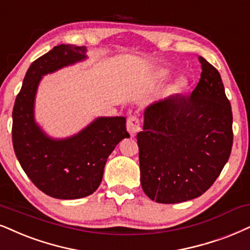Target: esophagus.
I'll return each instance as SVG.
<instances>
[{
  "label": "esophagus",
  "instance_id": "esophagus-1",
  "mask_svg": "<svg viewBox=\"0 0 250 250\" xmlns=\"http://www.w3.org/2000/svg\"><path fill=\"white\" fill-rule=\"evenodd\" d=\"M127 130L129 134L132 136L137 134V132L141 130V121H140V118H138V115L131 114L127 119Z\"/></svg>",
  "mask_w": 250,
  "mask_h": 250
}]
</instances>
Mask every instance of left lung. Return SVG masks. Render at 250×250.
I'll use <instances>...</instances> for the list:
<instances>
[{
	"mask_svg": "<svg viewBox=\"0 0 250 250\" xmlns=\"http://www.w3.org/2000/svg\"><path fill=\"white\" fill-rule=\"evenodd\" d=\"M202 74L189 97L148 106L137 134L141 185L158 203H181L209 189L229 160L233 115L219 71L198 56Z\"/></svg>",
	"mask_w": 250,
	"mask_h": 250,
	"instance_id": "1",
	"label": "left lung"
}]
</instances>
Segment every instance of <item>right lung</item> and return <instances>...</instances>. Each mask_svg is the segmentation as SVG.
<instances>
[{"label": "right lung", "mask_w": 250, "mask_h": 250, "mask_svg": "<svg viewBox=\"0 0 250 250\" xmlns=\"http://www.w3.org/2000/svg\"><path fill=\"white\" fill-rule=\"evenodd\" d=\"M86 58L84 47L55 46L37 59L25 75L12 110V145L21 168L34 186L50 197L75 200L93 194L103 180L107 158L123 138L130 137L125 119L99 118L80 134L52 140L33 118L41 76Z\"/></svg>", "instance_id": "right-lung-1"}]
</instances>
